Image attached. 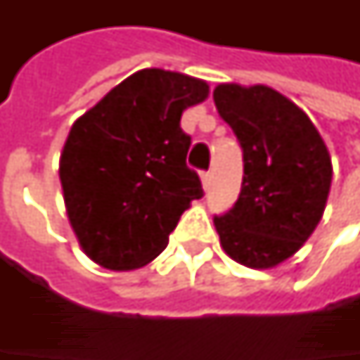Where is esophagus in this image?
I'll list each match as a JSON object with an SVG mask.
<instances>
[{
	"mask_svg": "<svg viewBox=\"0 0 360 360\" xmlns=\"http://www.w3.org/2000/svg\"><path fill=\"white\" fill-rule=\"evenodd\" d=\"M212 178H214L212 172H202L200 180H202V188H204V190H210V186H212Z\"/></svg>",
	"mask_w": 360,
	"mask_h": 360,
	"instance_id": "34e87169",
	"label": "esophagus"
}]
</instances>
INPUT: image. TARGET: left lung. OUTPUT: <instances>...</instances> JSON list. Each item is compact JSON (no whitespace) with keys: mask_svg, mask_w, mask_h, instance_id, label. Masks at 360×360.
Listing matches in <instances>:
<instances>
[{"mask_svg":"<svg viewBox=\"0 0 360 360\" xmlns=\"http://www.w3.org/2000/svg\"><path fill=\"white\" fill-rule=\"evenodd\" d=\"M214 104L242 146L240 196L214 226L224 252L248 269L278 266L325 212L333 164L311 118L269 86L218 84Z\"/></svg>","mask_w":360,"mask_h":360,"instance_id":"1","label":"left lung"}]
</instances>
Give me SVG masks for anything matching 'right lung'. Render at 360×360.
I'll return each mask as SVG.
<instances>
[{"mask_svg":"<svg viewBox=\"0 0 360 360\" xmlns=\"http://www.w3.org/2000/svg\"><path fill=\"white\" fill-rule=\"evenodd\" d=\"M204 79L146 68L74 122L60 156L70 224L108 270L142 269L166 248L200 178L186 166L182 112L204 102Z\"/></svg>","mask_w":360,"mask_h":360,"instance_id":"right-lung-1","label":"right lung"}]
</instances>
